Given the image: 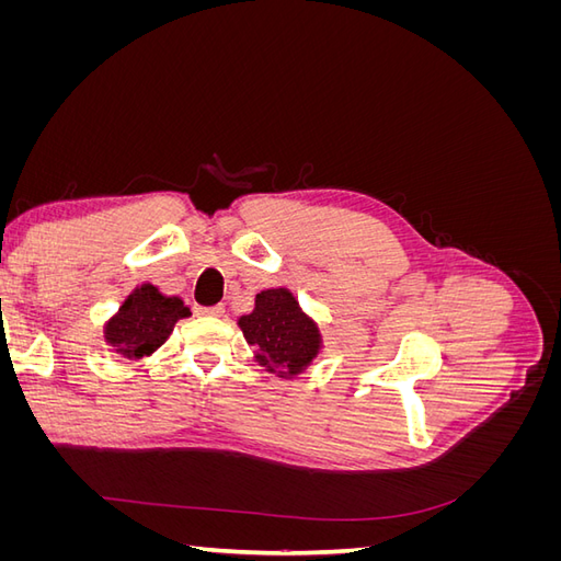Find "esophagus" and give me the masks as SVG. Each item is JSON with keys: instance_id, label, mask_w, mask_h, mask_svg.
Wrapping results in <instances>:
<instances>
[{"instance_id": "esophagus-1", "label": "esophagus", "mask_w": 561, "mask_h": 561, "mask_svg": "<svg viewBox=\"0 0 561 561\" xmlns=\"http://www.w3.org/2000/svg\"><path fill=\"white\" fill-rule=\"evenodd\" d=\"M198 313H201V316L219 318V316H225V307H222V304H217V307H203V309H198Z\"/></svg>"}]
</instances>
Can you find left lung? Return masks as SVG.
Segmentation results:
<instances>
[{
    "label": "left lung",
    "mask_w": 561,
    "mask_h": 561,
    "mask_svg": "<svg viewBox=\"0 0 561 561\" xmlns=\"http://www.w3.org/2000/svg\"><path fill=\"white\" fill-rule=\"evenodd\" d=\"M239 328L254 346L257 363L285 379L301 375L322 348L318 325L287 287L262 290L254 297L252 313L239 318Z\"/></svg>",
    "instance_id": "1"
}]
</instances>
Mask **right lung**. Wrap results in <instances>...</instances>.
Returning a JSON list of instances; mask_svg holds the SVG:
<instances>
[{
  "instance_id": "obj_1",
  "label": "right lung",
  "mask_w": 561,
  "mask_h": 561,
  "mask_svg": "<svg viewBox=\"0 0 561 561\" xmlns=\"http://www.w3.org/2000/svg\"><path fill=\"white\" fill-rule=\"evenodd\" d=\"M186 316L192 311L180 297H165L159 287L142 283L107 320L105 342L124 358L140 360L154 353Z\"/></svg>"
}]
</instances>
